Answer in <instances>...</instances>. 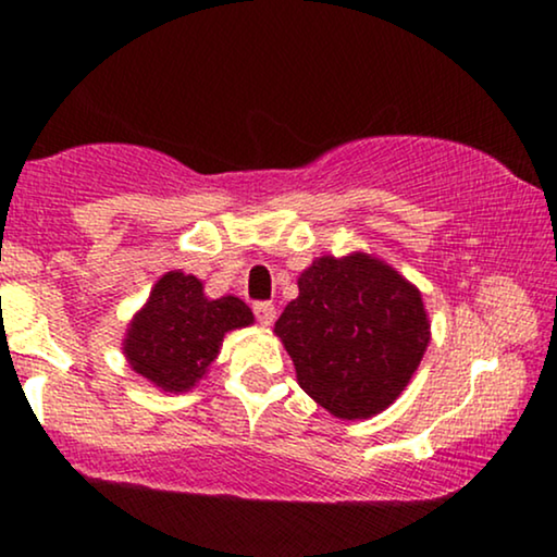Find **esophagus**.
Instances as JSON below:
<instances>
[{"mask_svg":"<svg viewBox=\"0 0 557 557\" xmlns=\"http://www.w3.org/2000/svg\"><path fill=\"white\" fill-rule=\"evenodd\" d=\"M253 314L263 326H271L273 319H276V307L271 301H258L253 307Z\"/></svg>","mask_w":557,"mask_h":557,"instance_id":"34e87169","label":"esophagus"}]
</instances>
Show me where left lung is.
Instances as JSON below:
<instances>
[{"label":"left lung","instance_id":"left-lung-1","mask_svg":"<svg viewBox=\"0 0 557 557\" xmlns=\"http://www.w3.org/2000/svg\"><path fill=\"white\" fill-rule=\"evenodd\" d=\"M301 391L342 421L385 410L431 339L421 292L370 253L322 256L273 326Z\"/></svg>","mask_w":557,"mask_h":557}]
</instances>
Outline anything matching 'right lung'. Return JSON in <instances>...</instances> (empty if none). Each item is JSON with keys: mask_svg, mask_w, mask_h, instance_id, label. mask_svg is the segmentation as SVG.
<instances>
[{"mask_svg": "<svg viewBox=\"0 0 557 557\" xmlns=\"http://www.w3.org/2000/svg\"><path fill=\"white\" fill-rule=\"evenodd\" d=\"M248 324L253 311L238 296L208 299L200 278L170 271L128 324L124 355L159 391L187 393L215 362L225 334Z\"/></svg>", "mask_w": 557, "mask_h": 557, "instance_id": "add662e5", "label": "right lung"}]
</instances>
